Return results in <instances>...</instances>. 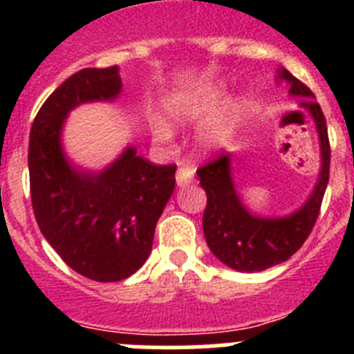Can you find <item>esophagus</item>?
<instances>
[{"label":"esophagus","instance_id":"obj_1","mask_svg":"<svg viewBox=\"0 0 354 354\" xmlns=\"http://www.w3.org/2000/svg\"><path fill=\"white\" fill-rule=\"evenodd\" d=\"M193 177H195V171L189 167H180L177 170V175H175V180H177V186L183 187L187 186V184L193 183Z\"/></svg>","mask_w":354,"mask_h":354}]
</instances>
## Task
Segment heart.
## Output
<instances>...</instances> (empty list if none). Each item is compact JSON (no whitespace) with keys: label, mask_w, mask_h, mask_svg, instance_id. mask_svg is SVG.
I'll return each mask as SVG.
<instances>
[{"label":"heart","mask_w":354,"mask_h":354,"mask_svg":"<svg viewBox=\"0 0 354 354\" xmlns=\"http://www.w3.org/2000/svg\"><path fill=\"white\" fill-rule=\"evenodd\" d=\"M221 99H223V92H221L220 86L202 84V86H196V88L187 90V92L167 97L165 102H162V109H165V115H167L168 120L171 122L200 120V118L211 115L218 108ZM234 122H236V111L228 109L227 113L209 122L204 131V140L209 143H214L218 140L225 138L232 131ZM152 134L158 140H167L170 136V131L165 124L156 122L152 126Z\"/></svg>","instance_id":"obj_1"}]
</instances>
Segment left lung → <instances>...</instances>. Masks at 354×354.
Instances as JSON below:
<instances>
[{"mask_svg":"<svg viewBox=\"0 0 354 354\" xmlns=\"http://www.w3.org/2000/svg\"><path fill=\"white\" fill-rule=\"evenodd\" d=\"M277 80L289 83L290 95L301 97L299 106L310 113L319 134L321 171L305 204L280 218L253 214L241 202L234 186L230 154H221L196 170L200 186L207 195L202 227L209 250L225 266L246 273L264 271L286 262L301 248L317 220L330 177V142L323 109L314 101L312 90L287 68H278Z\"/></svg>","mask_w":354,"mask_h":354,"instance_id":"left-lung-1","label":"left lung"}]
</instances>
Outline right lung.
Instances as JSON below:
<instances>
[{
	"instance_id": "right-lung-1",
	"label": "right lung",
	"mask_w": 354,
	"mask_h": 354,
	"mask_svg": "<svg viewBox=\"0 0 354 354\" xmlns=\"http://www.w3.org/2000/svg\"><path fill=\"white\" fill-rule=\"evenodd\" d=\"M120 92L117 65L83 68L48 97L30 131L31 205L40 232L68 268L95 282H120L142 268L175 187L177 167H156L133 145L101 171L65 156L67 115L86 102L115 101Z\"/></svg>"
}]
</instances>
